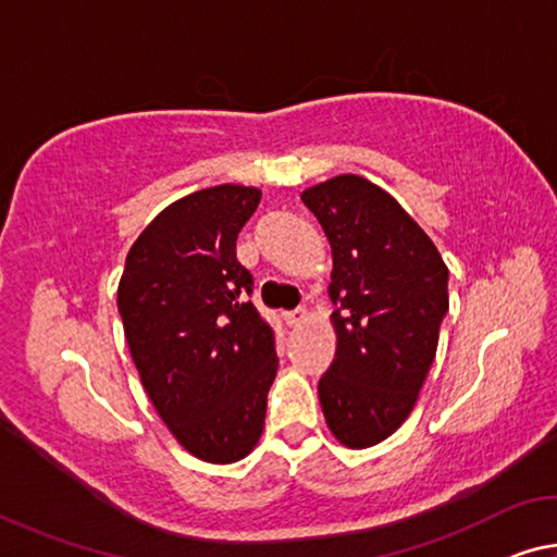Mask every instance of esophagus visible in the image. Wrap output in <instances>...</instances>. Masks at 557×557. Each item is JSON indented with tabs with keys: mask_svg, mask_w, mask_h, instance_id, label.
<instances>
[{
	"mask_svg": "<svg viewBox=\"0 0 557 557\" xmlns=\"http://www.w3.org/2000/svg\"><path fill=\"white\" fill-rule=\"evenodd\" d=\"M285 320L289 326H302V324H307V320H310V312H307L305 307H297V310L285 314Z\"/></svg>",
	"mask_w": 557,
	"mask_h": 557,
	"instance_id": "34e87169",
	"label": "esophagus"
}]
</instances>
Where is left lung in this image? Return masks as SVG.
<instances>
[{"mask_svg": "<svg viewBox=\"0 0 557 557\" xmlns=\"http://www.w3.org/2000/svg\"><path fill=\"white\" fill-rule=\"evenodd\" d=\"M332 245V367L320 379L326 429L347 448L389 438L417 406L448 310V268L389 193L361 175L302 190Z\"/></svg>", "mask_w": 557, "mask_h": 557, "instance_id": "left-lung-1", "label": "left lung"}]
</instances>
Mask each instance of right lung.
Wrapping results in <instances>:
<instances>
[{
    "instance_id": "right-lung-1",
    "label": "right lung",
    "mask_w": 557,
    "mask_h": 557,
    "mask_svg": "<svg viewBox=\"0 0 557 557\" xmlns=\"http://www.w3.org/2000/svg\"><path fill=\"white\" fill-rule=\"evenodd\" d=\"M260 198L255 185L223 183L171 202L131 245L119 282L140 384L175 441L208 463L258 446L280 364L235 258Z\"/></svg>"
}]
</instances>
